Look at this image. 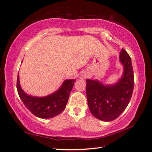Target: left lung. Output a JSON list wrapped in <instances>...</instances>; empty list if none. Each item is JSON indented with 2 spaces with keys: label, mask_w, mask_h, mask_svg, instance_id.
<instances>
[{
  "label": "left lung",
  "mask_w": 152,
  "mask_h": 152,
  "mask_svg": "<svg viewBox=\"0 0 152 152\" xmlns=\"http://www.w3.org/2000/svg\"><path fill=\"white\" fill-rule=\"evenodd\" d=\"M119 61L123 66L122 75L113 84L98 79L86 80V97L89 109L94 117L104 122L116 119L126 109L132 96L134 75L129 55L124 49Z\"/></svg>",
  "instance_id": "left-lung-1"
}]
</instances>
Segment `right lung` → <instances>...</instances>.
Here are the masks:
<instances>
[{"label": "right lung", "instance_id": "1", "mask_svg": "<svg viewBox=\"0 0 152 152\" xmlns=\"http://www.w3.org/2000/svg\"><path fill=\"white\" fill-rule=\"evenodd\" d=\"M75 80L66 79L55 92L46 96L37 97L24 92L20 85L18 74L17 89L23 103L34 115L40 118L48 119L58 115L65 109Z\"/></svg>", "mask_w": 152, "mask_h": 152}]
</instances>
